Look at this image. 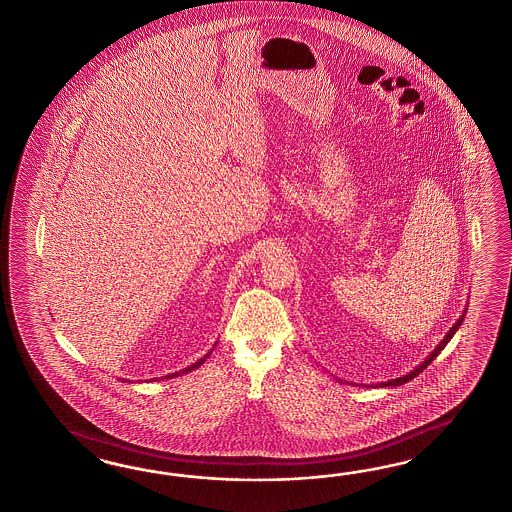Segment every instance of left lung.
I'll return each mask as SVG.
<instances>
[{"instance_id": "8db88e82", "label": "left lung", "mask_w": 512, "mask_h": 512, "mask_svg": "<svg viewBox=\"0 0 512 512\" xmlns=\"http://www.w3.org/2000/svg\"><path fill=\"white\" fill-rule=\"evenodd\" d=\"M464 314L466 311L462 312L461 318L455 322V325L449 329L448 333H446V337L442 338V342L438 344L437 348L433 349L431 353H429V357H425L422 364H418L414 370H411L407 375H401V377H396V379H390V381H385V383H375V387H399V385H405V383H409L411 379H414L416 375L420 374V372H424L425 368L431 364V362L437 359L438 353L442 351V349L446 348V344H448L451 337L459 331V327H461L462 322H464ZM340 383H342V379H338ZM362 387H374V385H362Z\"/></svg>"}]
</instances>
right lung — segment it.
Returning a JSON list of instances; mask_svg holds the SVG:
<instances>
[{"mask_svg": "<svg viewBox=\"0 0 512 512\" xmlns=\"http://www.w3.org/2000/svg\"><path fill=\"white\" fill-rule=\"evenodd\" d=\"M214 346H216V344H214ZM212 351V349H211ZM211 351H209V353H207V355H203V357H201L200 361H196L194 362V364H190V366H188V368H185V370H181V372H175V374H172V377H177V375H181V374H187V372H190V370H194V368H198V366H201V364H203V362L207 361V357H209V355H211ZM168 377H170V375H168Z\"/></svg>", "mask_w": 512, "mask_h": 512, "instance_id": "obj_1", "label": "right lung"}]
</instances>
